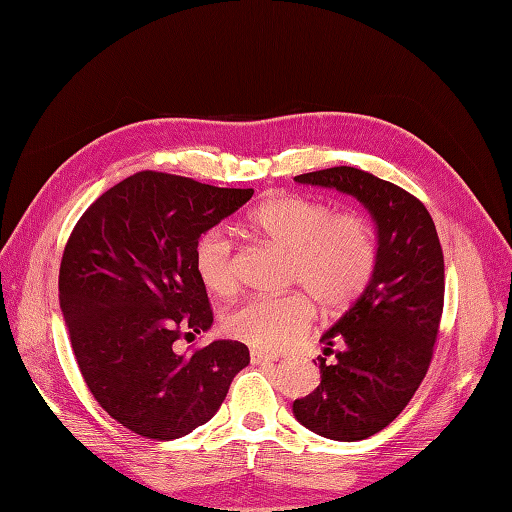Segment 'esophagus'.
Instances as JSON below:
<instances>
[{"label":"esophagus","instance_id":"obj_1","mask_svg":"<svg viewBox=\"0 0 512 512\" xmlns=\"http://www.w3.org/2000/svg\"><path fill=\"white\" fill-rule=\"evenodd\" d=\"M273 361H277L275 354H268V352H262V350H250V363H253V365L273 363Z\"/></svg>","mask_w":512,"mask_h":512}]
</instances>
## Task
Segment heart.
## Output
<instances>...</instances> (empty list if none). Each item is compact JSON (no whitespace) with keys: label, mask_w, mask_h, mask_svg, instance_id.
Listing matches in <instances>:
<instances>
[{"label":"heart","mask_w":512,"mask_h":512,"mask_svg":"<svg viewBox=\"0 0 512 512\" xmlns=\"http://www.w3.org/2000/svg\"><path fill=\"white\" fill-rule=\"evenodd\" d=\"M266 242L290 253L288 281L323 310L350 308L376 268V237L358 213H334L330 204L303 195H275L248 215ZM193 268L217 297L237 288L233 246L220 228L204 231L193 248ZM312 301L303 292L253 297L228 312L226 332L257 350H284L310 328Z\"/></svg>","instance_id":"obj_1"}]
</instances>
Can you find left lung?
I'll list each match as a JSON object with an SVG mask.
<instances>
[{
  "instance_id": "1",
  "label": "left lung",
  "mask_w": 512,
  "mask_h": 512,
  "mask_svg": "<svg viewBox=\"0 0 512 512\" xmlns=\"http://www.w3.org/2000/svg\"><path fill=\"white\" fill-rule=\"evenodd\" d=\"M295 182L352 195L376 224L374 275L321 336L323 354L336 361L319 356V387L292 402L295 418L317 436L365 440L407 407L429 369L444 301L438 231L420 200L367 171L332 167Z\"/></svg>"
}]
</instances>
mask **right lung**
Here are the masks:
<instances>
[{
	"instance_id": "obj_1",
	"label": "right lung",
	"mask_w": 512,
	"mask_h": 512,
	"mask_svg": "<svg viewBox=\"0 0 512 512\" xmlns=\"http://www.w3.org/2000/svg\"><path fill=\"white\" fill-rule=\"evenodd\" d=\"M250 198L140 171L105 191L65 244L59 303L76 363L96 402L138 436L176 440L209 422L250 363L239 341L173 350L213 325L195 242Z\"/></svg>"
}]
</instances>
